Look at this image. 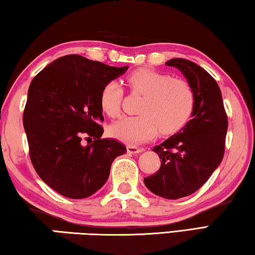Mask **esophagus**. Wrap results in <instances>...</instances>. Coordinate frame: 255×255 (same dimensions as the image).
I'll return each mask as SVG.
<instances>
[{"mask_svg": "<svg viewBox=\"0 0 255 255\" xmlns=\"http://www.w3.org/2000/svg\"><path fill=\"white\" fill-rule=\"evenodd\" d=\"M143 150H144L143 148L137 147V146H133V145H128L127 146V152L129 154H138V153L143 152Z\"/></svg>", "mask_w": 255, "mask_h": 255, "instance_id": "1", "label": "esophagus"}]
</instances>
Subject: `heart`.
<instances>
[{"label": "heart", "mask_w": 255, "mask_h": 255, "mask_svg": "<svg viewBox=\"0 0 255 255\" xmlns=\"http://www.w3.org/2000/svg\"><path fill=\"white\" fill-rule=\"evenodd\" d=\"M133 94L143 96L139 116L123 117L111 126L112 136L129 145L140 144L156 132L173 133L182 129L193 114L196 98L187 81L152 68H137L126 77ZM124 90L117 81H109L100 93V106L111 118L119 116Z\"/></svg>", "instance_id": "b5f03b06"}]
</instances>
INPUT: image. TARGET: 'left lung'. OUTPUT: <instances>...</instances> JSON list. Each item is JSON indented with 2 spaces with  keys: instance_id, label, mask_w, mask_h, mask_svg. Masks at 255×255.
Wrapping results in <instances>:
<instances>
[{
  "instance_id": "8db88e82",
  "label": "left lung",
  "mask_w": 255,
  "mask_h": 255,
  "mask_svg": "<svg viewBox=\"0 0 255 255\" xmlns=\"http://www.w3.org/2000/svg\"><path fill=\"white\" fill-rule=\"evenodd\" d=\"M165 64L187 77L196 106L192 119L178 133L153 147L162 159L161 167L144 183L156 196L174 200L200 189L221 164L228 122L221 89L208 72L183 58Z\"/></svg>"
}]
</instances>
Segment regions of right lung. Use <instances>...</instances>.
Masks as SVG:
<instances>
[{"label":"right lung","instance_id":"right-lung-1","mask_svg":"<svg viewBox=\"0 0 255 255\" xmlns=\"http://www.w3.org/2000/svg\"><path fill=\"white\" fill-rule=\"evenodd\" d=\"M128 66L112 67L80 55L59 57L33 77L23 111L31 163L56 192L83 199L103 187L114 159L127 152L102 138L100 93ZM90 141L84 145V140Z\"/></svg>","mask_w":255,"mask_h":255}]
</instances>
